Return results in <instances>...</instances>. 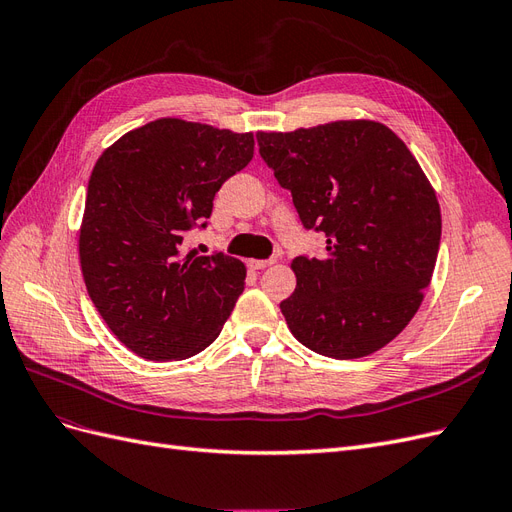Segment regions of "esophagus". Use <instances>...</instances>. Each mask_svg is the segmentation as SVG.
I'll return each instance as SVG.
<instances>
[{"mask_svg":"<svg viewBox=\"0 0 512 512\" xmlns=\"http://www.w3.org/2000/svg\"><path fill=\"white\" fill-rule=\"evenodd\" d=\"M271 265H275L273 258H269V260H247V267L254 269V271H262V269H267Z\"/></svg>","mask_w":512,"mask_h":512,"instance_id":"1","label":"esophagus"}]
</instances>
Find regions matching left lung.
I'll use <instances>...</instances> for the list:
<instances>
[{"label": "left lung", "mask_w": 512, "mask_h": 512, "mask_svg": "<svg viewBox=\"0 0 512 512\" xmlns=\"http://www.w3.org/2000/svg\"><path fill=\"white\" fill-rule=\"evenodd\" d=\"M260 156L292 194L320 258L297 256V288L280 303L290 333L331 359H359L416 314L440 250L436 192L401 138L376 121L258 132Z\"/></svg>", "instance_id": "obj_1"}]
</instances>
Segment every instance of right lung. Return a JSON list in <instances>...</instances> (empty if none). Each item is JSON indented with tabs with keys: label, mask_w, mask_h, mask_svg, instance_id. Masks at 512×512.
Here are the masks:
<instances>
[{
	"label": "right lung",
	"mask_w": 512,
	"mask_h": 512,
	"mask_svg": "<svg viewBox=\"0 0 512 512\" xmlns=\"http://www.w3.org/2000/svg\"><path fill=\"white\" fill-rule=\"evenodd\" d=\"M254 158V136L158 119L123 134L89 177L79 256L108 329L147 361H181L220 335L245 286L241 260L183 252L207 228L224 181Z\"/></svg>",
	"instance_id": "obj_1"
}]
</instances>
